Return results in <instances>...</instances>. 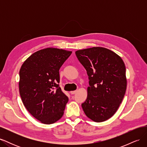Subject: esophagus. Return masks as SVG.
<instances>
[{"mask_svg": "<svg viewBox=\"0 0 147 147\" xmlns=\"http://www.w3.org/2000/svg\"><path fill=\"white\" fill-rule=\"evenodd\" d=\"M76 92H77V91H70V94H74Z\"/></svg>", "mask_w": 147, "mask_h": 147, "instance_id": "esophagus-1", "label": "esophagus"}]
</instances>
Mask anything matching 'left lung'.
<instances>
[{
    "label": "left lung",
    "mask_w": 147,
    "mask_h": 147,
    "mask_svg": "<svg viewBox=\"0 0 147 147\" xmlns=\"http://www.w3.org/2000/svg\"><path fill=\"white\" fill-rule=\"evenodd\" d=\"M88 75V96L82 107L95 122L106 121L116 113L125 94L126 67L116 53L102 47L75 52Z\"/></svg>",
    "instance_id": "obj_1"
}]
</instances>
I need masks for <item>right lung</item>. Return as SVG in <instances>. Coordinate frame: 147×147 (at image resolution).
Instances as JSON below:
<instances>
[{"mask_svg": "<svg viewBox=\"0 0 147 147\" xmlns=\"http://www.w3.org/2000/svg\"><path fill=\"white\" fill-rule=\"evenodd\" d=\"M71 54L63 49H43L30 56L20 69L22 101L28 112L43 124L54 123L64 114L69 99L59 87V70Z\"/></svg>", "mask_w": 147, "mask_h": 147, "instance_id": "1", "label": "right lung"}]
</instances>
